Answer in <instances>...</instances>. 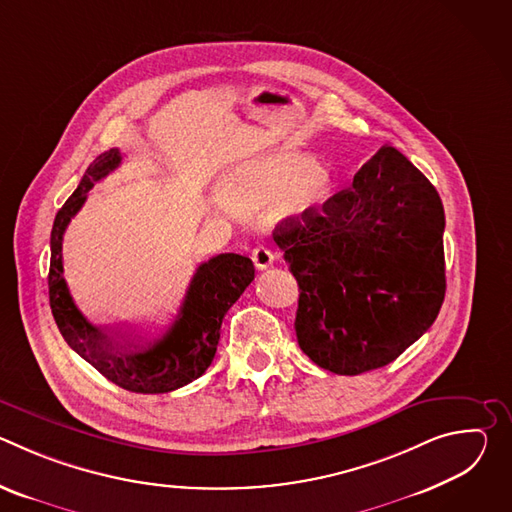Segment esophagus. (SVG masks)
<instances>
[{"label":"esophagus","mask_w":512,"mask_h":512,"mask_svg":"<svg viewBox=\"0 0 512 512\" xmlns=\"http://www.w3.org/2000/svg\"><path fill=\"white\" fill-rule=\"evenodd\" d=\"M251 259H253L255 267H257L259 271H263V269H267V267L273 265L275 255H273L271 249H267L265 245H257V247L251 251Z\"/></svg>","instance_id":"esophagus-1"}]
</instances>
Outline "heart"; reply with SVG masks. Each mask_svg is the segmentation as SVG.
<instances>
[{
    "mask_svg": "<svg viewBox=\"0 0 512 512\" xmlns=\"http://www.w3.org/2000/svg\"><path fill=\"white\" fill-rule=\"evenodd\" d=\"M298 214H316L330 196V176L302 154H277L261 160L225 194L235 210H253L283 198Z\"/></svg>",
    "mask_w": 512,
    "mask_h": 512,
    "instance_id": "b5f03b06",
    "label": "heart"
}]
</instances>
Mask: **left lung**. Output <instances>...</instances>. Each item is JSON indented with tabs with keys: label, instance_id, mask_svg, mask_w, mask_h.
Segmentation results:
<instances>
[{
	"label": "left lung",
	"instance_id": "obj_1",
	"mask_svg": "<svg viewBox=\"0 0 512 512\" xmlns=\"http://www.w3.org/2000/svg\"><path fill=\"white\" fill-rule=\"evenodd\" d=\"M444 227L440 194L391 145L322 214L279 225L275 241L300 285L298 344L318 367L381 369L429 330L446 296Z\"/></svg>",
	"mask_w": 512,
	"mask_h": 512
}]
</instances>
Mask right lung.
Returning a JSON list of instances; mask_svg holds the SVG:
<instances>
[{
  "mask_svg": "<svg viewBox=\"0 0 512 512\" xmlns=\"http://www.w3.org/2000/svg\"><path fill=\"white\" fill-rule=\"evenodd\" d=\"M119 164L117 148L101 154L56 212L50 233V308L68 346L111 383L133 393H170L202 377L210 367L223 318L255 279V267L249 257L237 253H223L200 263L174 324L154 342H141L121 332L109 334L93 326L77 308L62 277V237L70 218L85 204L87 192Z\"/></svg>",
  "mask_w": 512,
  "mask_h": 512,
  "instance_id": "right-lung-1",
  "label": "right lung"
}]
</instances>
